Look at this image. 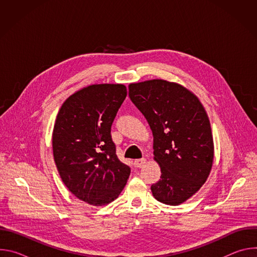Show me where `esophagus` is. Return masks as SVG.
Returning a JSON list of instances; mask_svg holds the SVG:
<instances>
[{
	"label": "esophagus",
	"instance_id": "34e87169",
	"mask_svg": "<svg viewBox=\"0 0 257 257\" xmlns=\"http://www.w3.org/2000/svg\"><path fill=\"white\" fill-rule=\"evenodd\" d=\"M146 160L145 159H137L134 161V165L136 168H141L145 164Z\"/></svg>",
	"mask_w": 257,
	"mask_h": 257
}]
</instances>
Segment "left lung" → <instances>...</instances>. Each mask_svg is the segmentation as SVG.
I'll return each instance as SVG.
<instances>
[{"mask_svg":"<svg viewBox=\"0 0 257 257\" xmlns=\"http://www.w3.org/2000/svg\"><path fill=\"white\" fill-rule=\"evenodd\" d=\"M129 97L154 135L161 179L152 185L165 204L186 201L204 184L213 161L210 123L199 99L188 89L162 79L129 85Z\"/></svg>","mask_w":257,"mask_h":257,"instance_id":"1","label":"left lung"}]
</instances>
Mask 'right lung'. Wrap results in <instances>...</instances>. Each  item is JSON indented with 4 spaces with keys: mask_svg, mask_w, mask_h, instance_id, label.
<instances>
[{
    "mask_svg": "<svg viewBox=\"0 0 257 257\" xmlns=\"http://www.w3.org/2000/svg\"><path fill=\"white\" fill-rule=\"evenodd\" d=\"M127 95L123 84H94L69 96L53 131L54 160L66 187L92 205L122 192L130 168L116 155L111 128Z\"/></svg>",
    "mask_w": 257,
    "mask_h": 257,
    "instance_id": "add662e5",
    "label": "right lung"
}]
</instances>
